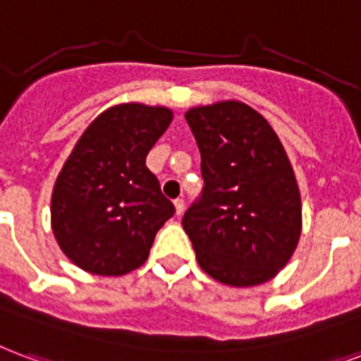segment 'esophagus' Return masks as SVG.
<instances>
[{
  "instance_id": "1",
  "label": "esophagus",
  "mask_w": 361,
  "mask_h": 361,
  "mask_svg": "<svg viewBox=\"0 0 361 361\" xmlns=\"http://www.w3.org/2000/svg\"><path fill=\"white\" fill-rule=\"evenodd\" d=\"M173 207H176V214L181 216L183 214V210H185V201H183V199H176V201H173Z\"/></svg>"
}]
</instances>
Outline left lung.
<instances>
[{
  "label": "left lung",
  "mask_w": 361,
  "mask_h": 361,
  "mask_svg": "<svg viewBox=\"0 0 361 361\" xmlns=\"http://www.w3.org/2000/svg\"><path fill=\"white\" fill-rule=\"evenodd\" d=\"M201 151L204 188L183 214L197 262L216 281H269L295 252L300 191L281 141L262 114L239 101L185 113Z\"/></svg>",
  "instance_id": "1"
}]
</instances>
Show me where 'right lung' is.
Listing matches in <instances>:
<instances>
[{
  "label": "right lung",
  "instance_id": "1",
  "mask_svg": "<svg viewBox=\"0 0 361 361\" xmlns=\"http://www.w3.org/2000/svg\"><path fill=\"white\" fill-rule=\"evenodd\" d=\"M170 122L166 106H111L72 149L53 188L51 228L78 268L124 276L147 260L157 231L176 212L145 166Z\"/></svg>",
  "mask_w": 361,
  "mask_h": 361
}]
</instances>
